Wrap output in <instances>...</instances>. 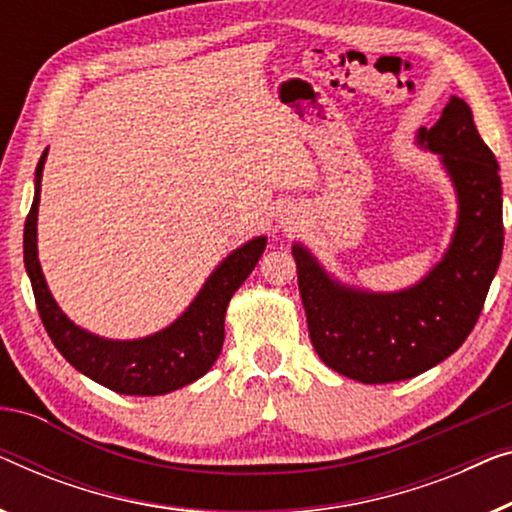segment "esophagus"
Returning a JSON list of instances; mask_svg holds the SVG:
<instances>
[{
    "mask_svg": "<svg viewBox=\"0 0 512 512\" xmlns=\"http://www.w3.org/2000/svg\"><path fill=\"white\" fill-rule=\"evenodd\" d=\"M288 228H291V224H288Z\"/></svg>",
    "mask_w": 512,
    "mask_h": 512,
    "instance_id": "1",
    "label": "esophagus"
}]
</instances>
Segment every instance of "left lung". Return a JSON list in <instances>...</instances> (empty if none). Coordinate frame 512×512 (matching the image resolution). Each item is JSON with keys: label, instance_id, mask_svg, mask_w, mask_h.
<instances>
[{"label": "left lung", "instance_id": "left-lung-1", "mask_svg": "<svg viewBox=\"0 0 512 512\" xmlns=\"http://www.w3.org/2000/svg\"><path fill=\"white\" fill-rule=\"evenodd\" d=\"M418 145L441 154L457 191V226L450 247L418 284L372 293L339 284L302 244H293L309 337L318 358L360 383L413 379L471 335L501 263V177L466 101L453 99Z\"/></svg>", "mask_w": 512, "mask_h": 512}]
</instances>
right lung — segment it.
Instances as JSON below:
<instances>
[{
    "label": "right lung",
    "mask_w": 512,
    "mask_h": 512,
    "mask_svg": "<svg viewBox=\"0 0 512 512\" xmlns=\"http://www.w3.org/2000/svg\"><path fill=\"white\" fill-rule=\"evenodd\" d=\"M48 150L41 154L34 177V203L25 221V268L32 281L36 309L53 344L80 374L120 395H166L210 372L224 346V318L233 293L261 258L268 238L249 240L228 254L205 281L187 311L166 330L143 339L115 342L96 337L66 318L48 291L36 251V217L41 201V175Z\"/></svg>",
    "instance_id": "add662e5"
}]
</instances>
